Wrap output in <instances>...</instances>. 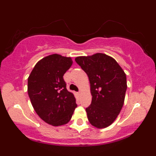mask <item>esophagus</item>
Masks as SVG:
<instances>
[{
	"mask_svg": "<svg viewBox=\"0 0 156 156\" xmlns=\"http://www.w3.org/2000/svg\"><path fill=\"white\" fill-rule=\"evenodd\" d=\"M77 94H78V95H80V91H79V92H77Z\"/></svg>",
	"mask_w": 156,
	"mask_h": 156,
	"instance_id": "obj_1",
	"label": "esophagus"
}]
</instances>
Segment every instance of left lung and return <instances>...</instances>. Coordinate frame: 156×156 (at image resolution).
<instances>
[{
	"label": "left lung",
	"mask_w": 156,
	"mask_h": 156,
	"mask_svg": "<svg viewBox=\"0 0 156 156\" xmlns=\"http://www.w3.org/2000/svg\"><path fill=\"white\" fill-rule=\"evenodd\" d=\"M75 60L90 83L92 103L86 108L89 122L95 128H106L114 122L124 104L126 75L117 61L104 53L78 56Z\"/></svg>",
	"instance_id": "left-lung-1"
}]
</instances>
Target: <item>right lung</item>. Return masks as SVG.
Returning <instances> with one entry per match:
<instances>
[{"label": "right lung", "mask_w": 156, "mask_h": 156, "mask_svg": "<svg viewBox=\"0 0 156 156\" xmlns=\"http://www.w3.org/2000/svg\"><path fill=\"white\" fill-rule=\"evenodd\" d=\"M70 57L52 54L39 60L28 78V94L36 113L53 126L65 125L77 107L63 76L72 66Z\"/></svg>", "instance_id": "obj_1"}]
</instances>
